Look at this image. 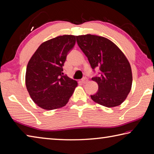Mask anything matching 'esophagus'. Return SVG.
Masks as SVG:
<instances>
[{"label":"esophagus","mask_w":154,"mask_h":154,"mask_svg":"<svg viewBox=\"0 0 154 154\" xmlns=\"http://www.w3.org/2000/svg\"><path fill=\"white\" fill-rule=\"evenodd\" d=\"M88 79L86 77H83V79H82V82L83 83H86L87 82H88Z\"/></svg>","instance_id":"1"}]
</instances>
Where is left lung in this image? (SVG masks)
Instances as JSON below:
<instances>
[{
    "label": "left lung",
    "instance_id": "obj_1",
    "mask_svg": "<svg viewBox=\"0 0 154 154\" xmlns=\"http://www.w3.org/2000/svg\"><path fill=\"white\" fill-rule=\"evenodd\" d=\"M77 42L87 56L92 69L99 67L100 72L92 80L98 83V90L91 98L96 103L115 107L126 100L132 88L131 66L120 49L103 36H77Z\"/></svg>",
    "mask_w": 154,
    "mask_h": 154
}]
</instances>
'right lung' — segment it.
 Segmentation results:
<instances>
[{"mask_svg":"<svg viewBox=\"0 0 154 154\" xmlns=\"http://www.w3.org/2000/svg\"><path fill=\"white\" fill-rule=\"evenodd\" d=\"M76 36L62 35L43 42L28 62L26 85L34 103L45 110L61 108L69 102L77 81L64 75V63Z\"/></svg>","mask_w":154,"mask_h":154,"instance_id":"add662e5","label":"right lung"}]
</instances>
